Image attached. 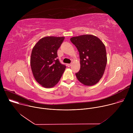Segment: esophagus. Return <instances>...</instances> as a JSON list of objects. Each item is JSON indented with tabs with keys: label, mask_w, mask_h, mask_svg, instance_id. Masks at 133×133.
Here are the masks:
<instances>
[{
	"label": "esophagus",
	"mask_w": 133,
	"mask_h": 133,
	"mask_svg": "<svg viewBox=\"0 0 133 133\" xmlns=\"http://www.w3.org/2000/svg\"><path fill=\"white\" fill-rule=\"evenodd\" d=\"M71 64H67V67H69L71 66Z\"/></svg>",
	"instance_id": "34e87169"
}]
</instances>
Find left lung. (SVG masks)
Returning <instances> with one entry per match:
<instances>
[{
	"label": "left lung",
	"instance_id": "obj_1",
	"mask_svg": "<svg viewBox=\"0 0 133 133\" xmlns=\"http://www.w3.org/2000/svg\"><path fill=\"white\" fill-rule=\"evenodd\" d=\"M79 52L81 68L76 76L86 86L97 84L102 77L107 64L106 48L95 36L84 35L70 38Z\"/></svg>",
	"mask_w": 133,
	"mask_h": 133
}]
</instances>
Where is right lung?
I'll return each instance as SVG.
<instances>
[{
	"label": "right lung",
	"mask_w": 133,
	"mask_h": 133,
	"mask_svg": "<svg viewBox=\"0 0 133 133\" xmlns=\"http://www.w3.org/2000/svg\"><path fill=\"white\" fill-rule=\"evenodd\" d=\"M64 37L42 38L32 48L30 66L36 81L45 88H51L58 83L66 66L58 58L57 50Z\"/></svg>",
	"instance_id": "add662e5"
}]
</instances>
